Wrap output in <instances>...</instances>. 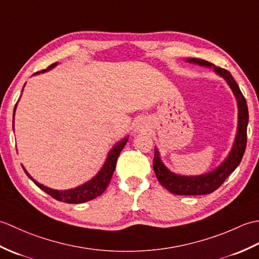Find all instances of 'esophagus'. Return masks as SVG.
<instances>
[{
	"label": "esophagus",
	"instance_id": "esophagus-1",
	"mask_svg": "<svg viewBox=\"0 0 259 259\" xmlns=\"http://www.w3.org/2000/svg\"><path fill=\"white\" fill-rule=\"evenodd\" d=\"M137 130L140 131V130H144V126H142L141 124H138V126H137Z\"/></svg>",
	"mask_w": 259,
	"mask_h": 259
}]
</instances>
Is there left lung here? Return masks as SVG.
Returning a JSON list of instances; mask_svg holds the SVG:
<instances>
[{
    "instance_id": "obj_1",
    "label": "left lung",
    "mask_w": 259,
    "mask_h": 259,
    "mask_svg": "<svg viewBox=\"0 0 259 259\" xmlns=\"http://www.w3.org/2000/svg\"><path fill=\"white\" fill-rule=\"evenodd\" d=\"M187 62L203 65V67H212L214 72L226 80L230 89L234 92L236 99H237L238 106V126L234 146L232 150H230L228 157L216 169H213L210 172L200 176H180L171 172L161 161L160 155H159V151L156 148L155 157H153V170H155V174L159 183L175 195H207L211 194L212 191L218 189L223 185L224 181L227 179L228 176L238 167V164L241 161L247 144L248 107H247L246 99L243 96V93H241L238 84L236 83L233 75L227 70L214 67L210 62L201 59H188Z\"/></svg>"
}]
</instances>
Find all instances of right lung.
I'll return each instance as SVG.
<instances>
[{"label": "right lung", "mask_w": 259, "mask_h": 259, "mask_svg": "<svg viewBox=\"0 0 259 259\" xmlns=\"http://www.w3.org/2000/svg\"><path fill=\"white\" fill-rule=\"evenodd\" d=\"M58 64V62L51 64L50 67L47 68L46 70H42L41 72H46L48 70H51L52 68L56 67ZM40 73V72H36ZM34 73V74H36ZM15 109H16V104L14 108V112H13V125H14V113H15ZM14 130V128H13ZM126 141H128V137H125L121 141H119L117 145H114L111 150H110L109 155L104 161V164L102 166V168L100 169L95 177H93L91 180L88 181V183L81 185L76 188L73 189H68V190H56V189H51L49 187L43 186L41 184H38L37 181H35L33 179L31 176L29 175V172L26 171L25 168L22 166L23 170L25 171L26 176L29 177L33 183H34L38 188L42 189L43 191H46L48 195H50L51 197H53L54 199H57L59 201H63L67 203H81V202H85L95 199L98 196H100L103 194V191L106 190V188L108 187L110 180L112 178L113 171L115 169V164H117V160L118 157L120 155L121 150L123 149V147L125 146Z\"/></svg>", "instance_id": "1"}]
</instances>
